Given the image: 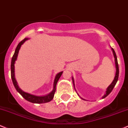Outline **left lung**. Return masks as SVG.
I'll return each mask as SVG.
<instances>
[{
	"mask_svg": "<svg viewBox=\"0 0 128 128\" xmlns=\"http://www.w3.org/2000/svg\"><path fill=\"white\" fill-rule=\"evenodd\" d=\"M111 50L112 51V53H113V55H114V57L115 58V64H116V75H115V77H114V80H113L112 82L111 83V84H110V86H109L108 87L106 88V91L105 92V94H104V96H103L102 97V98H105L106 97H107L109 95V94H110V92H111V91H112L113 88H114L115 85L116 84V83H117V81H118V74H119V69H118V62H117V56H116V52H115L114 49L111 48ZM72 82H73V84H74V89H75V84H74V78H73V77H72ZM76 90V89H75ZM81 98H82V97H80ZM83 100H84V99L82 98Z\"/></svg>",
	"mask_w": 128,
	"mask_h": 128,
	"instance_id": "obj_1",
	"label": "left lung"
}]
</instances>
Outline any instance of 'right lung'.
Instances as JSON below:
<instances>
[{"label":"right lung","instance_id":"right-lung-1","mask_svg":"<svg viewBox=\"0 0 128 128\" xmlns=\"http://www.w3.org/2000/svg\"><path fill=\"white\" fill-rule=\"evenodd\" d=\"M28 38H24L23 40H22L19 44H18V45L17 46L16 48L15 52L13 56L12 57V59H11V78H12V83L15 87L16 90L18 91V92L19 93L20 95L24 97L25 100H26L27 101L33 103H45L49 102L51 101L52 100V98H54V93L56 92V84L57 82H58V80H59L60 77H61L63 71L60 72L58 74H56V76L54 80V83H53V90L50 93H49L48 94H46L45 96H37L33 95V94H29L28 92H26L24 91L21 90L19 86H18V82H17L15 78V74H14V64H15L16 60H17L18 58V54L19 52V50L20 49L21 46L25 43V41H26L27 40H28Z\"/></svg>","mask_w":128,"mask_h":128}]
</instances>
